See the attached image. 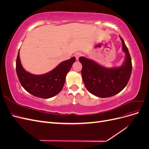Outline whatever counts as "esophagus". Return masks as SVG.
I'll use <instances>...</instances> for the list:
<instances>
[{
	"label": "esophagus",
	"instance_id": "1",
	"mask_svg": "<svg viewBox=\"0 0 149 149\" xmlns=\"http://www.w3.org/2000/svg\"><path fill=\"white\" fill-rule=\"evenodd\" d=\"M81 56V53L80 52H77V53H76L74 54V56L76 57V60H78L79 58Z\"/></svg>",
	"mask_w": 149,
	"mask_h": 149
}]
</instances>
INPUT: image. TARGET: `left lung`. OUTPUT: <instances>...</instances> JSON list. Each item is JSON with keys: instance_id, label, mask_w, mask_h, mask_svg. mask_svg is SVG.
<instances>
[{"instance_id": "8db88e82", "label": "left lung", "mask_w": 149, "mask_h": 149, "mask_svg": "<svg viewBox=\"0 0 149 149\" xmlns=\"http://www.w3.org/2000/svg\"><path fill=\"white\" fill-rule=\"evenodd\" d=\"M123 50L125 54L124 61L120 67L106 68L90 59L81 56V74L88 91L100 97L116 95L127 84L132 73V60L127 47L120 36Z\"/></svg>"}]
</instances>
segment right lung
<instances>
[{"label": "right lung", "mask_w": 149, "mask_h": 149, "mask_svg": "<svg viewBox=\"0 0 149 149\" xmlns=\"http://www.w3.org/2000/svg\"><path fill=\"white\" fill-rule=\"evenodd\" d=\"M75 57L61 62L47 73L36 75L24 70L20 60L19 51L16 61V71L21 85L36 97L47 99L59 93L63 88L66 76L75 61Z\"/></svg>", "instance_id": "obj_1"}]
</instances>
